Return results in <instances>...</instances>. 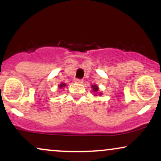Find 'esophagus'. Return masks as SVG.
I'll return each instance as SVG.
<instances>
[{"mask_svg": "<svg viewBox=\"0 0 161 161\" xmlns=\"http://www.w3.org/2000/svg\"><path fill=\"white\" fill-rule=\"evenodd\" d=\"M75 82L76 83H79V84H82V83L83 82V80H82V79H75Z\"/></svg>", "mask_w": 161, "mask_h": 161, "instance_id": "obj_1", "label": "esophagus"}]
</instances>
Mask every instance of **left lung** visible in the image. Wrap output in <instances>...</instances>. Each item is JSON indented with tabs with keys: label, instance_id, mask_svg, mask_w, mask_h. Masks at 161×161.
I'll return each mask as SVG.
<instances>
[{
	"label": "left lung",
	"instance_id": "8db88e82",
	"mask_svg": "<svg viewBox=\"0 0 161 161\" xmlns=\"http://www.w3.org/2000/svg\"><path fill=\"white\" fill-rule=\"evenodd\" d=\"M92 88H93V92H96V93H97V92H98L99 88H98V87L96 86V85H94V86H92ZM100 95H101V93H100ZM95 95L97 96V94H95Z\"/></svg>",
	"mask_w": 161,
	"mask_h": 161
}]
</instances>
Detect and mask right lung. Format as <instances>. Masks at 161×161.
<instances>
[{"instance_id": "right-lung-1", "label": "right lung", "mask_w": 161, "mask_h": 161, "mask_svg": "<svg viewBox=\"0 0 161 161\" xmlns=\"http://www.w3.org/2000/svg\"><path fill=\"white\" fill-rule=\"evenodd\" d=\"M65 86H66L65 83H61V84H60V86H59V88H62L63 87H65Z\"/></svg>"}]
</instances>
